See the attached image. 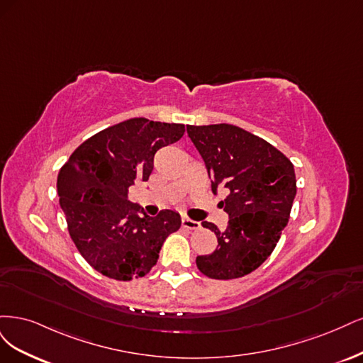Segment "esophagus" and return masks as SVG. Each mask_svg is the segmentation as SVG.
<instances>
[{"label":"esophagus","instance_id":"obj_1","mask_svg":"<svg viewBox=\"0 0 363 363\" xmlns=\"http://www.w3.org/2000/svg\"><path fill=\"white\" fill-rule=\"evenodd\" d=\"M181 225H182L184 229H189V230L201 229V223H199V221H194V220L189 218V217H182V223Z\"/></svg>","mask_w":363,"mask_h":363}]
</instances>
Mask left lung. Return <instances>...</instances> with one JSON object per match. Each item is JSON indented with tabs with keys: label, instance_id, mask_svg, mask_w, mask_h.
Segmentation results:
<instances>
[{
	"label": "left lung",
	"instance_id": "8db88e82",
	"mask_svg": "<svg viewBox=\"0 0 363 363\" xmlns=\"http://www.w3.org/2000/svg\"><path fill=\"white\" fill-rule=\"evenodd\" d=\"M186 133L213 178V193L218 185L229 191L220 202L228 228L218 230L203 221L218 245L211 255L197 256V268L211 279L242 277L272 255L288 225L297 193L294 166L273 145L235 125H189Z\"/></svg>",
	"mask_w": 363,
	"mask_h": 363
}]
</instances>
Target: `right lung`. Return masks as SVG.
Listing matches in <instances>:
<instances>
[{
    "mask_svg": "<svg viewBox=\"0 0 363 363\" xmlns=\"http://www.w3.org/2000/svg\"><path fill=\"white\" fill-rule=\"evenodd\" d=\"M184 133L182 123L128 119L87 138L58 172L69 235L101 274L123 282L143 277L157 264L162 242L181 228V216L172 209L138 216L143 209L128 199V189L146 182L157 150Z\"/></svg>",
    "mask_w": 363,
    "mask_h": 363,
    "instance_id": "right-lung-1",
    "label": "right lung"
}]
</instances>
